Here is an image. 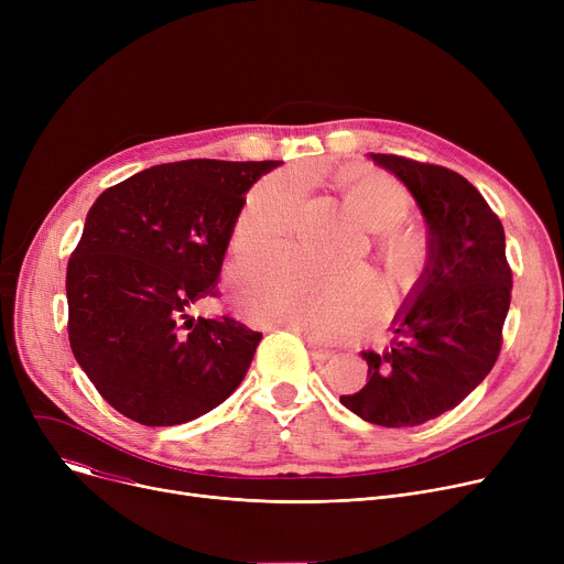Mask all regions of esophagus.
<instances>
[{"instance_id": "34e87169", "label": "esophagus", "mask_w": 564, "mask_h": 564, "mask_svg": "<svg viewBox=\"0 0 564 564\" xmlns=\"http://www.w3.org/2000/svg\"><path fill=\"white\" fill-rule=\"evenodd\" d=\"M308 343V351H311V357L315 359V361H329L332 357H334V349H327V347H319V345H315L313 340H306Z\"/></svg>"}]
</instances>
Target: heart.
Returning <instances> with one entry per match:
<instances>
[{"mask_svg": "<svg viewBox=\"0 0 564 564\" xmlns=\"http://www.w3.org/2000/svg\"><path fill=\"white\" fill-rule=\"evenodd\" d=\"M304 200V181L294 173L267 177L242 205L230 235V256L249 260L283 245ZM347 203L368 228L389 230L411 210L409 192L387 175H370L347 189ZM387 258L404 274L421 247L409 232L389 235ZM247 313L270 327H285L311 340H338L377 313L381 288L368 272L313 270L290 258H274L249 272L240 288Z\"/></svg>", "mask_w": 564, "mask_h": 564, "instance_id": "b5f03b06", "label": "heart"}]
</instances>
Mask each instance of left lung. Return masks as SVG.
<instances>
[{
    "mask_svg": "<svg viewBox=\"0 0 564 564\" xmlns=\"http://www.w3.org/2000/svg\"><path fill=\"white\" fill-rule=\"evenodd\" d=\"M416 200L427 260L393 317L383 351H361L368 383L340 402L383 427H413L455 409L494 368L510 311L506 230L464 175L436 164L368 153Z\"/></svg>",
    "mask_w": 564,
    "mask_h": 564,
    "instance_id": "8db88e82",
    "label": "left lung"
}]
</instances>
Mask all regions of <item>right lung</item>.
<instances>
[{"label": "right lung", "mask_w": 564, "mask_h": 564, "mask_svg": "<svg viewBox=\"0 0 564 564\" xmlns=\"http://www.w3.org/2000/svg\"><path fill=\"white\" fill-rule=\"evenodd\" d=\"M279 164H160L91 205L66 272L68 338L123 416L148 427L189 423L242 383L262 334L189 308L213 292L245 194Z\"/></svg>", "instance_id": "1"}]
</instances>
